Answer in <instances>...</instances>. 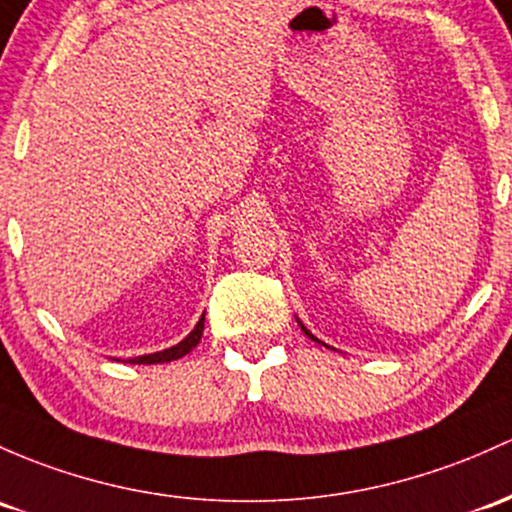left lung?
I'll return each instance as SVG.
<instances>
[{
	"instance_id": "8db88e82",
	"label": "left lung",
	"mask_w": 512,
	"mask_h": 512,
	"mask_svg": "<svg viewBox=\"0 0 512 512\" xmlns=\"http://www.w3.org/2000/svg\"><path fill=\"white\" fill-rule=\"evenodd\" d=\"M302 332H305V334H307V337H312V334H310V332H307V329H305V327H302ZM312 339H315V337H312ZM315 342H317V339H315Z\"/></svg>"
}]
</instances>
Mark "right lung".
I'll return each mask as SVG.
<instances>
[{
  "instance_id": "add662e5",
  "label": "right lung",
  "mask_w": 512,
  "mask_h": 512,
  "mask_svg": "<svg viewBox=\"0 0 512 512\" xmlns=\"http://www.w3.org/2000/svg\"><path fill=\"white\" fill-rule=\"evenodd\" d=\"M202 329H205V315L200 317V322L195 324V329H192V332L180 344L170 346V349H166V351H156V354L136 356V359H131V364H163V361L180 359V356L190 354V351L195 349L197 342H200V337H202Z\"/></svg>"
}]
</instances>
